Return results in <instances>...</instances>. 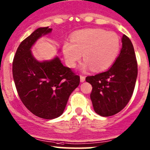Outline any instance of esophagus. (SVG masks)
<instances>
[{
	"label": "esophagus",
	"instance_id": "esophagus-1",
	"mask_svg": "<svg viewBox=\"0 0 150 150\" xmlns=\"http://www.w3.org/2000/svg\"><path fill=\"white\" fill-rule=\"evenodd\" d=\"M85 80H86V77L84 76H80V81L81 82V83L84 82L85 81Z\"/></svg>",
	"mask_w": 150,
	"mask_h": 150
}]
</instances>
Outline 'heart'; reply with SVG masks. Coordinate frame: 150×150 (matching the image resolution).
I'll list each match as a JSON object with an SVG mask.
<instances>
[{
	"label": "heart",
	"instance_id": "1",
	"mask_svg": "<svg viewBox=\"0 0 150 150\" xmlns=\"http://www.w3.org/2000/svg\"><path fill=\"white\" fill-rule=\"evenodd\" d=\"M71 42H65L62 52L67 64L74 68L81 59L83 71L92 68L95 71L106 69L117 57L120 40L116 33L101 29H88L76 31Z\"/></svg>",
	"mask_w": 150,
	"mask_h": 150
}]
</instances>
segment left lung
Wrapping results in <instances>:
<instances>
[{
    "label": "left lung",
    "mask_w": 150,
    "mask_h": 150,
    "mask_svg": "<svg viewBox=\"0 0 150 150\" xmlns=\"http://www.w3.org/2000/svg\"><path fill=\"white\" fill-rule=\"evenodd\" d=\"M121 42L120 53L113 65L106 71L86 78L93 86V109L102 117L113 116L122 110L134 91L138 76L134 47L126 35H123Z\"/></svg>",
    "instance_id": "left-lung-1"
}]
</instances>
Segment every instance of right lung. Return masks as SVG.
I'll list each match as a JSON object with an SVG mask.
<instances>
[{"label":"right lung","mask_w":150,"mask_h":150,"mask_svg":"<svg viewBox=\"0 0 150 150\" xmlns=\"http://www.w3.org/2000/svg\"><path fill=\"white\" fill-rule=\"evenodd\" d=\"M52 29L40 27L19 45L12 63V75L19 98L31 113L45 119L62 114L70 95L78 87L80 77L62 64L56 56L40 62L31 47Z\"/></svg>","instance_id":"obj_1"}]
</instances>
